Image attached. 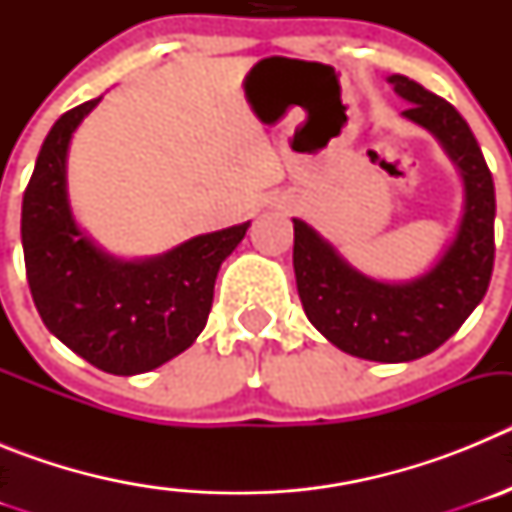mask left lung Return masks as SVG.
Masks as SVG:
<instances>
[{
  "label": "left lung",
  "mask_w": 512,
  "mask_h": 512,
  "mask_svg": "<svg viewBox=\"0 0 512 512\" xmlns=\"http://www.w3.org/2000/svg\"><path fill=\"white\" fill-rule=\"evenodd\" d=\"M390 84L402 115L433 133L464 182V215L451 246L420 279L384 284L364 277L302 220H295V277L305 315L333 346L359 359L413 361L449 341L490 287L495 264V184L454 104L408 76Z\"/></svg>",
  "instance_id": "left-lung-1"
}]
</instances>
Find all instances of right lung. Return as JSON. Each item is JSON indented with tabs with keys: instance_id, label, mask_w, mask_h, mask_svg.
Returning a JSON list of instances; mask_svg holds the SVG:
<instances>
[{
	"instance_id": "obj_1",
	"label": "right lung",
	"mask_w": 512,
	"mask_h": 512,
	"mask_svg": "<svg viewBox=\"0 0 512 512\" xmlns=\"http://www.w3.org/2000/svg\"><path fill=\"white\" fill-rule=\"evenodd\" d=\"M99 99L63 112L22 197V251L45 328L107 374L151 372L187 351L212 310L220 264L248 225L197 235L146 261H120L81 233L66 200V153Z\"/></svg>"
}]
</instances>
